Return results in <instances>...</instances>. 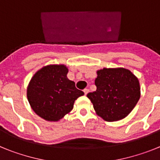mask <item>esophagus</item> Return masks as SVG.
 <instances>
[{
	"instance_id": "1",
	"label": "esophagus",
	"mask_w": 160,
	"mask_h": 160,
	"mask_svg": "<svg viewBox=\"0 0 160 160\" xmlns=\"http://www.w3.org/2000/svg\"><path fill=\"white\" fill-rule=\"evenodd\" d=\"M83 92H84L85 94H87V93L89 92V90H88V89H87V88L84 89V90H83Z\"/></svg>"
}]
</instances>
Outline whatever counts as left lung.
Masks as SVG:
<instances>
[{
    "label": "left lung",
    "mask_w": 160,
    "mask_h": 160,
    "mask_svg": "<svg viewBox=\"0 0 160 160\" xmlns=\"http://www.w3.org/2000/svg\"><path fill=\"white\" fill-rule=\"evenodd\" d=\"M97 90L88 93L96 114L107 122L126 118L140 98L136 76L125 68H103L97 70Z\"/></svg>",
    "instance_id": "8db88e82"
}]
</instances>
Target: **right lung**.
Segmentation results:
<instances>
[{"label":"right lung","instance_id":"add662e5","mask_svg":"<svg viewBox=\"0 0 160 160\" xmlns=\"http://www.w3.org/2000/svg\"><path fill=\"white\" fill-rule=\"evenodd\" d=\"M69 70L63 64L48 65L38 70L29 81L27 99L38 116L57 122L73 110L74 101L84 93L68 79Z\"/></svg>","mask_w":160,"mask_h":160}]
</instances>
